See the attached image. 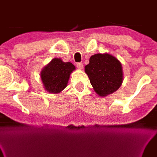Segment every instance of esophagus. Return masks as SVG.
<instances>
[{
    "label": "esophagus",
    "mask_w": 157,
    "mask_h": 157,
    "mask_svg": "<svg viewBox=\"0 0 157 157\" xmlns=\"http://www.w3.org/2000/svg\"><path fill=\"white\" fill-rule=\"evenodd\" d=\"M77 68L79 69V70H82L83 68V64L82 62H79V63L77 64Z\"/></svg>",
    "instance_id": "esophagus-1"
}]
</instances>
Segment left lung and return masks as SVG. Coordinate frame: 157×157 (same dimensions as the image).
<instances>
[{
	"instance_id": "left-lung-1",
	"label": "left lung",
	"mask_w": 157,
	"mask_h": 157,
	"mask_svg": "<svg viewBox=\"0 0 157 157\" xmlns=\"http://www.w3.org/2000/svg\"><path fill=\"white\" fill-rule=\"evenodd\" d=\"M85 71L94 90L102 97L114 93L122 84V66L116 57L109 54L91 56Z\"/></svg>"
}]
</instances>
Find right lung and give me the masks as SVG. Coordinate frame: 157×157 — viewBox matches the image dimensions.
<instances>
[{"mask_svg": "<svg viewBox=\"0 0 157 157\" xmlns=\"http://www.w3.org/2000/svg\"><path fill=\"white\" fill-rule=\"evenodd\" d=\"M75 69L71 62L61 59H53L41 72V78L45 89L52 93L61 92L67 85L71 72Z\"/></svg>", "mask_w": 157, "mask_h": 157, "instance_id": "right-lung-1", "label": "right lung"}]
</instances>
